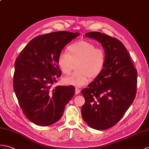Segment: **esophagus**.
<instances>
[{"label": "esophagus", "mask_w": 149, "mask_h": 149, "mask_svg": "<svg viewBox=\"0 0 149 149\" xmlns=\"http://www.w3.org/2000/svg\"><path fill=\"white\" fill-rule=\"evenodd\" d=\"M75 94L76 95L79 94V93H80V92H81V90L78 88H75Z\"/></svg>", "instance_id": "obj_1"}]
</instances>
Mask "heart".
Here are the masks:
<instances>
[{"mask_svg": "<svg viewBox=\"0 0 149 149\" xmlns=\"http://www.w3.org/2000/svg\"><path fill=\"white\" fill-rule=\"evenodd\" d=\"M67 53H61L58 58V65L62 73L69 75L63 82L68 85L82 86L90 79H95L102 74L107 63V53L104 49L87 40H79L67 47Z\"/></svg>", "mask_w": 149, "mask_h": 149, "instance_id": "b5f03b06", "label": "heart"}]
</instances>
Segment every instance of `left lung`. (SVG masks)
<instances>
[{
  "label": "left lung",
  "instance_id": "1",
  "mask_svg": "<svg viewBox=\"0 0 149 149\" xmlns=\"http://www.w3.org/2000/svg\"><path fill=\"white\" fill-rule=\"evenodd\" d=\"M85 36L102 44L107 53V63L102 74L81 91L85 98L81 114L92 128L104 130L116 125L133 102L137 71L120 40L98 32Z\"/></svg>",
  "mask_w": 149,
  "mask_h": 149
}]
</instances>
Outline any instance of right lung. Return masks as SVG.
Masks as SVG:
<instances>
[{
	"label": "right lung",
	"instance_id": "add662e5",
	"mask_svg": "<svg viewBox=\"0 0 149 149\" xmlns=\"http://www.w3.org/2000/svg\"><path fill=\"white\" fill-rule=\"evenodd\" d=\"M79 36L66 31L33 38L15 63L13 88L27 119L42 126L57 122L75 94L74 86H53L61 75L58 58L67 44Z\"/></svg>",
	"mask_w": 149,
	"mask_h": 149
}]
</instances>
